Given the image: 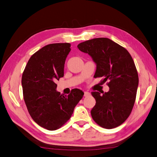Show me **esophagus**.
Instances as JSON below:
<instances>
[{
	"label": "esophagus",
	"instance_id": "1",
	"mask_svg": "<svg viewBox=\"0 0 157 157\" xmlns=\"http://www.w3.org/2000/svg\"><path fill=\"white\" fill-rule=\"evenodd\" d=\"M90 93H88V92H84V97H88V96H90Z\"/></svg>",
	"mask_w": 157,
	"mask_h": 157
}]
</instances>
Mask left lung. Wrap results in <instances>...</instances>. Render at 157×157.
I'll return each instance as SVG.
<instances>
[{
	"mask_svg": "<svg viewBox=\"0 0 157 157\" xmlns=\"http://www.w3.org/2000/svg\"><path fill=\"white\" fill-rule=\"evenodd\" d=\"M78 48L96 64L94 78H103L102 84L109 82L108 92L91 93L96 100L92 117L103 128L118 127L129 116L136 98L139 78L133 58L125 48L108 38L88 40Z\"/></svg>",
	"mask_w": 157,
	"mask_h": 157,
	"instance_id": "1",
	"label": "left lung"
}]
</instances>
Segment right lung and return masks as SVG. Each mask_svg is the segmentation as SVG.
Instances as JSON below:
<instances>
[{
  "label": "right lung",
  "mask_w": 157,
  "mask_h": 157,
  "mask_svg": "<svg viewBox=\"0 0 157 157\" xmlns=\"http://www.w3.org/2000/svg\"><path fill=\"white\" fill-rule=\"evenodd\" d=\"M70 47L68 43L43 47L30 57L21 78L24 99L30 116L50 131L58 129L69 121L84 95L78 88L67 96L56 90V82L64 76Z\"/></svg>",
  "instance_id": "right-lung-1"
}]
</instances>
